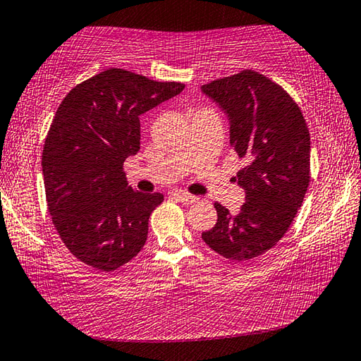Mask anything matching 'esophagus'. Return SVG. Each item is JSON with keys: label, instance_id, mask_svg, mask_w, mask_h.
Segmentation results:
<instances>
[{"label": "esophagus", "instance_id": "1", "mask_svg": "<svg viewBox=\"0 0 361 361\" xmlns=\"http://www.w3.org/2000/svg\"><path fill=\"white\" fill-rule=\"evenodd\" d=\"M172 195H173L176 200H180V202L186 204V205H191V204L197 202V200H199V197H195V195H191V194H186V192H178V191H176Z\"/></svg>", "mask_w": 361, "mask_h": 361}]
</instances>
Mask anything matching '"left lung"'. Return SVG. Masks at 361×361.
<instances>
[{
  "label": "left lung",
  "mask_w": 361,
  "mask_h": 361,
  "mask_svg": "<svg viewBox=\"0 0 361 361\" xmlns=\"http://www.w3.org/2000/svg\"><path fill=\"white\" fill-rule=\"evenodd\" d=\"M200 89L228 116L229 143L243 161L234 180L245 191L237 215L215 204L216 224L202 239L224 258L248 261L282 239L302 204L310 135L295 100L258 71L243 70Z\"/></svg>",
  "instance_id": "obj_1"
}]
</instances>
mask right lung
Masks as SVG:
<instances>
[{"instance_id": "1", "label": "right lung", "mask_w": 361, "mask_h": 361, "mask_svg": "<svg viewBox=\"0 0 361 361\" xmlns=\"http://www.w3.org/2000/svg\"><path fill=\"white\" fill-rule=\"evenodd\" d=\"M185 89L108 68L60 103L42 149L47 209L79 261L114 271L140 253L161 192L133 189L124 161L140 151V116Z\"/></svg>"}]
</instances>
